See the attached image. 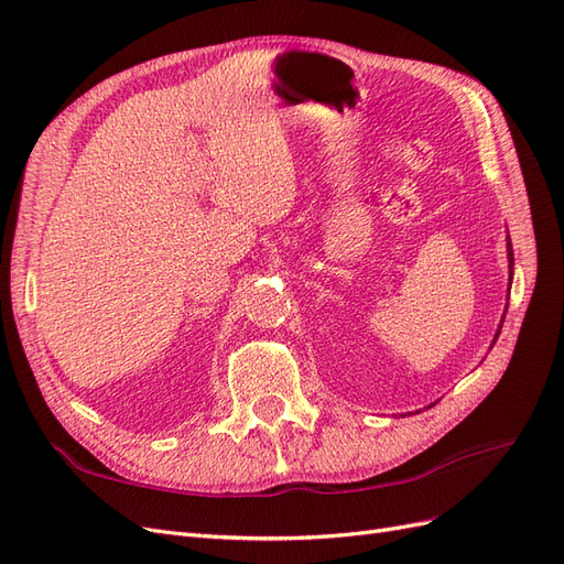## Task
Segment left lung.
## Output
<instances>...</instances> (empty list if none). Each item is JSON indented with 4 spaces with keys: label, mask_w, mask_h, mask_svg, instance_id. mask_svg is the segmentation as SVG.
I'll return each instance as SVG.
<instances>
[{
    "label": "left lung",
    "mask_w": 564,
    "mask_h": 564,
    "mask_svg": "<svg viewBox=\"0 0 564 564\" xmlns=\"http://www.w3.org/2000/svg\"><path fill=\"white\" fill-rule=\"evenodd\" d=\"M513 245H510V237H508V268H510V280H513ZM508 292H510V282H508ZM499 334H501V327H499V332H497V336H494V340L499 338Z\"/></svg>",
    "instance_id": "1"
}]
</instances>
